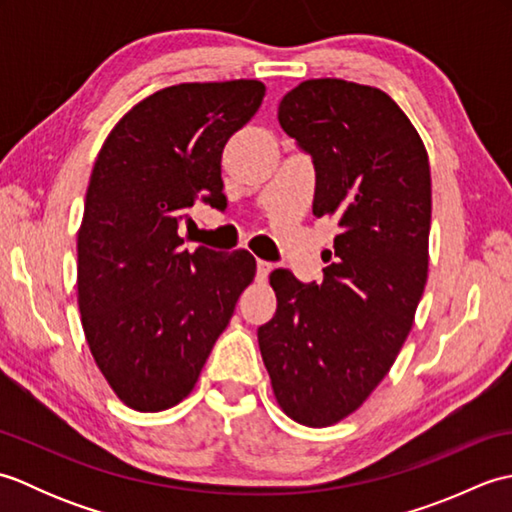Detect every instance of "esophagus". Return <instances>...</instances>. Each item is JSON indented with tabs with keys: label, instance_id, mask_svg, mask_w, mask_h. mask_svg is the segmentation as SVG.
<instances>
[{
	"label": "esophagus",
	"instance_id": "esophagus-1",
	"mask_svg": "<svg viewBox=\"0 0 512 512\" xmlns=\"http://www.w3.org/2000/svg\"><path fill=\"white\" fill-rule=\"evenodd\" d=\"M270 270H273V264L264 262V259H257V277L259 279H266Z\"/></svg>",
	"mask_w": 512,
	"mask_h": 512
}]
</instances>
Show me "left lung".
Wrapping results in <instances>:
<instances>
[{"instance_id":"8db88e82","label":"left lung","mask_w":512,"mask_h":512,"mask_svg":"<svg viewBox=\"0 0 512 512\" xmlns=\"http://www.w3.org/2000/svg\"><path fill=\"white\" fill-rule=\"evenodd\" d=\"M277 118L312 156V213L334 217L341 233L321 284L303 286L286 268L270 275L277 312L257 339L286 416L330 427L387 376L416 317L429 270V156L407 114L369 85L303 81Z\"/></svg>"}]
</instances>
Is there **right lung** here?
<instances>
[{"mask_svg": "<svg viewBox=\"0 0 512 512\" xmlns=\"http://www.w3.org/2000/svg\"><path fill=\"white\" fill-rule=\"evenodd\" d=\"M253 79L180 83L134 105L105 138L79 228V310L101 374L127 407L165 411L191 394L242 290L248 250L189 253L178 228L222 206V151L255 116Z\"/></svg>", "mask_w": 512, "mask_h": 512, "instance_id": "right-lung-1", "label": "right lung"}]
</instances>
